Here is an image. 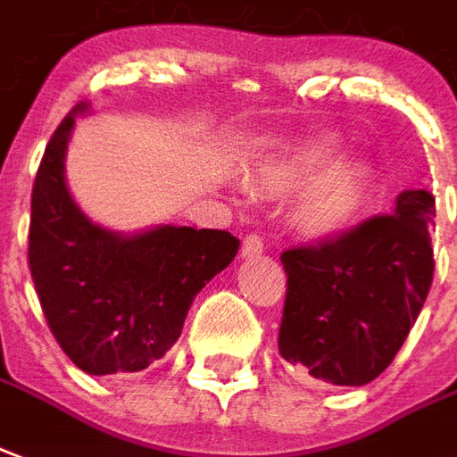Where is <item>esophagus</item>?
I'll list each match as a JSON object with an SVG mask.
<instances>
[{
	"mask_svg": "<svg viewBox=\"0 0 457 457\" xmlns=\"http://www.w3.org/2000/svg\"><path fill=\"white\" fill-rule=\"evenodd\" d=\"M263 252V239L256 232H249L242 242V256H256Z\"/></svg>",
	"mask_w": 457,
	"mask_h": 457,
	"instance_id": "34e87169",
	"label": "esophagus"
}]
</instances>
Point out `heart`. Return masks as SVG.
Returning <instances> with one entry per match:
<instances>
[{"label":"heart","instance_id":"obj_1","mask_svg":"<svg viewBox=\"0 0 457 457\" xmlns=\"http://www.w3.org/2000/svg\"><path fill=\"white\" fill-rule=\"evenodd\" d=\"M339 154V143L332 135L305 137L290 145L259 169V184L271 194H290L322 174ZM368 169L361 162H341L310 188L295 211L297 228L310 235H334L353 218L363 205Z\"/></svg>","mask_w":457,"mask_h":457}]
</instances>
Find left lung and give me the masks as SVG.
<instances>
[{
    "mask_svg": "<svg viewBox=\"0 0 457 457\" xmlns=\"http://www.w3.org/2000/svg\"><path fill=\"white\" fill-rule=\"evenodd\" d=\"M434 218V195L404 191L395 212L288 246L280 356L327 385L356 387L383 373L431 290Z\"/></svg>",
    "mask_w": 457,
    "mask_h": 457,
    "instance_id": "1",
    "label": "left lung"
}]
</instances>
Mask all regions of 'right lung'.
<instances>
[{
  "mask_svg": "<svg viewBox=\"0 0 457 457\" xmlns=\"http://www.w3.org/2000/svg\"><path fill=\"white\" fill-rule=\"evenodd\" d=\"M74 116L46 145L30 191L29 269L50 332L89 375L135 373L167 353L186 312L228 266L239 239L228 229L164 228L135 237L84 218L65 186Z\"/></svg>",
  "mask_w": 457,
  "mask_h": 457,
  "instance_id": "right-lung-1",
  "label": "right lung"
}]
</instances>
